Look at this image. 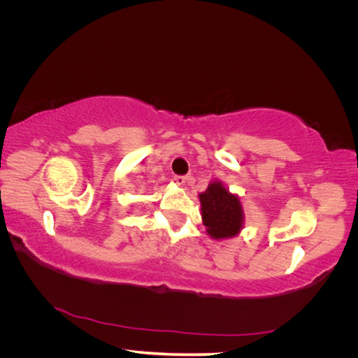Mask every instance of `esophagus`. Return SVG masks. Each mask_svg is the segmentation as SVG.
Returning <instances> with one entry per match:
<instances>
[{
	"instance_id": "esophagus-1",
	"label": "esophagus",
	"mask_w": 358,
	"mask_h": 358,
	"mask_svg": "<svg viewBox=\"0 0 358 358\" xmlns=\"http://www.w3.org/2000/svg\"><path fill=\"white\" fill-rule=\"evenodd\" d=\"M191 176H175V182L178 183V185H180V187H183L185 185V183H188V182H191Z\"/></svg>"
}]
</instances>
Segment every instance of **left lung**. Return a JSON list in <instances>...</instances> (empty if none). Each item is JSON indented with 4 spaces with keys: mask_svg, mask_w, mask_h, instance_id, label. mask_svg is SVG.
Here are the masks:
<instances>
[{
    "mask_svg": "<svg viewBox=\"0 0 358 358\" xmlns=\"http://www.w3.org/2000/svg\"><path fill=\"white\" fill-rule=\"evenodd\" d=\"M199 199L203 224L212 239H229L241 233L245 216L242 203L222 185V182H210Z\"/></svg>",
    "mask_w": 358,
    "mask_h": 358,
    "instance_id": "1",
    "label": "left lung"
}]
</instances>
